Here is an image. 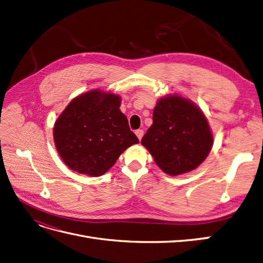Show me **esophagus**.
I'll return each mask as SVG.
<instances>
[{
    "label": "esophagus",
    "mask_w": 263,
    "mask_h": 263,
    "mask_svg": "<svg viewBox=\"0 0 263 263\" xmlns=\"http://www.w3.org/2000/svg\"><path fill=\"white\" fill-rule=\"evenodd\" d=\"M135 134H136V136L138 137V139L141 140L142 136H144V130H142V129H137L136 132H135Z\"/></svg>",
    "instance_id": "obj_1"
}]
</instances>
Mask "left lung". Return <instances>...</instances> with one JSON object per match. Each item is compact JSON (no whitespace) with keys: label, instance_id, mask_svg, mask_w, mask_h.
I'll use <instances>...</instances> for the list:
<instances>
[{"label":"left lung","instance_id":"8db88e82","mask_svg":"<svg viewBox=\"0 0 263 263\" xmlns=\"http://www.w3.org/2000/svg\"><path fill=\"white\" fill-rule=\"evenodd\" d=\"M159 168L178 176L197 168L208 157L213 136L208 121L192 102L178 95L158 101L153 125L141 139Z\"/></svg>","mask_w":263,"mask_h":263}]
</instances>
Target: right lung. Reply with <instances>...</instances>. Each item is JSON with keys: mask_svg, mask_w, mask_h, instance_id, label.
I'll use <instances>...</instances> for the list:
<instances>
[{"mask_svg": "<svg viewBox=\"0 0 263 263\" xmlns=\"http://www.w3.org/2000/svg\"><path fill=\"white\" fill-rule=\"evenodd\" d=\"M119 105L118 95L94 90L73 99L61 113L53 138L71 170L100 177L112 168L124 150L138 144Z\"/></svg>", "mask_w": 263, "mask_h": 263, "instance_id": "right-lung-1", "label": "right lung"}]
</instances>
